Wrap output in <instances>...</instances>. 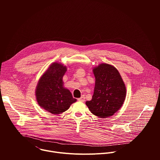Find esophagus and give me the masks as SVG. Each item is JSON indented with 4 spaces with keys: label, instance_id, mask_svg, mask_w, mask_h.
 Returning <instances> with one entry per match:
<instances>
[{
    "label": "esophagus",
    "instance_id": "1",
    "mask_svg": "<svg viewBox=\"0 0 160 160\" xmlns=\"http://www.w3.org/2000/svg\"><path fill=\"white\" fill-rule=\"evenodd\" d=\"M78 101H80V102H84L85 101V97L84 96H82L80 98L78 99Z\"/></svg>",
    "mask_w": 160,
    "mask_h": 160
}]
</instances>
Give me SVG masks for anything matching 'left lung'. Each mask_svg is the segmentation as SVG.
Instances as JSON below:
<instances>
[{
	"label": "left lung",
	"mask_w": 160,
	"mask_h": 160,
	"mask_svg": "<svg viewBox=\"0 0 160 160\" xmlns=\"http://www.w3.org/2000/svg\"><path fill=\"white\" fill-rule=\"evenodd\" d=\"M96 78L92 98L86 101L89 110L99 118L113 115L122 106L126 98V87L113 66L102 63L93 68Z\"/></svg>",
	"instance_id": "left-lung-1"
}]
</instances>
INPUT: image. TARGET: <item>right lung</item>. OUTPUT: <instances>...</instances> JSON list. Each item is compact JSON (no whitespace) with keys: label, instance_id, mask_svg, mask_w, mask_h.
Returning a JSON list of instances; mask_svg holds the SVG:
<instances>
[{"label":"right lung","instance_id":"obj_1","mask_svg":"<svg viewBox=\"0 0 160 160\" xmlns=\"http://www.w3.org/2000/svg\"><path fill=\"white\" fill-rule=\"evenodd\" d=\"M67 67L57 62L51 64L40 77L35 90L38 105L52 114L58 115L77 101L70 91L64 87L62 77Z\"/></svg>","mask_w":160,"mask_h":160}]
</instances>
